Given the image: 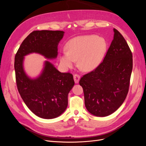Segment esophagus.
Masks as SVG:
<instances>
[{"label":"esophagus","instance_id":"34e87169","mask_svg":"<svg viewBox=\"0 0 146 146\" xmlns=\"http://www.w3.org/2000/svg\"><path fill=\"white\" fill-rule=\"evenodd\" d=\"M80 76H79V75L77 74H75L74 76V82L76 83H78L79 80H80Z\"/></svg>","mask_w":146,"mask_h":146}]
</instances>
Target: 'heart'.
Listing matches in <instances>:
<instances>
[{
    "mask_svg": "<svg viewBox=\"0 0 146 146\" xmlns=\"http://www.w3.org/2000/svg\"><path fill=\"white\" fill-rule=\"evenodd\" d=\"M68 50L60 55L61 66L72 68L78 60V66L84 71L94 70L102 61L107 50V42L96 35H84L74 38L68 42Z\"/></svg>",
    "mask_w": 146,
    "mask_h": 146,
    "instance_id": "obj_1",
    "label": "heart"
}]
</instances>
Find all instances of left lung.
Segmentation results:
<instances>
[{
  "instance_id": "left-lung-1",
  "label": "left lung",
  "mask_w": 146,
  "mask_h": 146,
  "mask_svg": "<svg viewBox=\"0 0 146 146\" xmlns=\"http://www.w3.org/2000/svg\"><path fill=\"white\" fill-rule=\"evenodd\" d=\"M114 38L104 61L81 78L85 104L92 115L104 117L115 112L124 102L130 85L133 58L125 39L114 29Z\"/></svg>"
}]
</instances>
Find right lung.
<instances>
[{
    "instance_id": "obj_1",
    "label": "right lung",
    "mask_w": 146,
    "mask_h": 146,
    "mask_svg": "<svg viewBox=\"0 0 146 146\" xmlns=\"http://www.w3.org/2000/svg\"><path fill=\"white\" fill-rule=\"evenodd\" d=\"M64 33L58 30L33 31L22 42L15 55L17 90L31 111L41 118L54 119L65 111L68 94L74 85L73 76L60 72L50 61H45L40 75L32 78L24 70V56L36 53L48 60L56 58Z\"/></svg>"
}]
</instances>
